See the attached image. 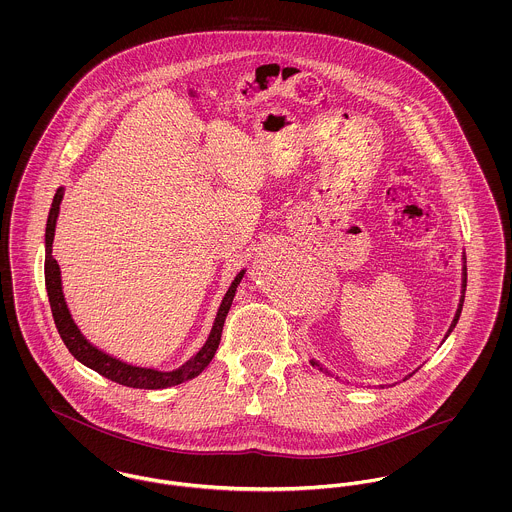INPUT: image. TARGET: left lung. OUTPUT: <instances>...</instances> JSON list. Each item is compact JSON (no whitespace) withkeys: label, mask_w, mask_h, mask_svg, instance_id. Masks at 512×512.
<instances>
[{"label":"left lung","mask_w":512,"mask_h":512,"mask_svg":"<svg viewBox=\"0 0 512 512\" xmlns=\"http://www.w3.org/2000/svg\"><path fill=\"white\" fill-rule=\"evenodd\" d=\"M465 288H467V266H465V254H463V272H461V297H459V305H457V311H455V315H453V321H451V325H449V329H447V333H445V337H443V341L449 337V333L453 331V327L457 325V321H459V315H461V309H463V299H465ZM313 363V361H311ZM313 365L319 366V363H313ZM420 368V366H418ZM418 368L414 370V372H418ZM319 370H323L321 366H319ZM327 372V370H325ZM414 372H410V374H406L404 376V380H408ZM380 388H384V384H380Z\"/></svg>","instance_id":"8db88e82"}]
</instances>
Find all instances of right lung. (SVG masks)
<instances>
[{
    "label": "right lung",
    "instance_id": "1",
    "mask_svg": "<svg viewBox=\"0 0 512 512\" xmlns=\"http://www.w3.org/2000/svg\"><path fill=\"white\" fill-rule=\"evenodd\" d=\"M65 195V187H59L55 197H53V205L49 211V219H47V228H45V286H47V295H49V303H51V311H53V319L55 325L59 329V335L63 339V343L67 345V349L71 351L74 359L78 363H82L92 370H96L98 374H102L104 378L118 382L122 386H130V388H144V390H161V388H169L175 384H181L185 380H191L195 376H199L209 363L213 361L217 349H219L220 335H222V327H224V319L228 315V309L232 305L236 288L240 286L246 268H242L236 278L232 280V284L228 286V290L224 293L222 301H220L219 311L213 323V329L205 341V345L181 366L173 368V370H159L153 366H140L126 363L102 349H98L96 345H92L82 331L78 329V325L74 323L71 309L67 305L65 293H63V278H61V268L59 262L53 258V240H55V226L57 219L61 213V201Z\"/></svg>",
    "mask_w": 512,
    "mask_h": 512
}]
</instances>
